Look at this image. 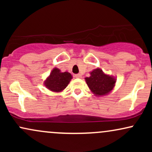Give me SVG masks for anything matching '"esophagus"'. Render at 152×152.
Returning a JSON list of instances; mask_svg holds the SVG:
<instances>
[{"label": "esophagus", "instance_id": "esophagus-1", "mask_svg": "<svg viewBox=\"0 0 152 152\" xmlns=\"http://www.w3.org/2000/svg\"><path fill=\"white\" fill-rule=\"evenodd\" d=\"M75 77L78 78H81L82 77V76H81V74H75Z\"/></svg>", "mask_w": 152, "mask_h": 152}]
</instances>
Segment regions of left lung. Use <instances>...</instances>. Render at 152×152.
<instances>
[{
    "mask_svg": "<svg viewBox=\"0 0 152 152\" xmlns=\"http://www.w3.org/2000/svg\"><path fill=\"white\" fill-rule=\"evenodd\" d=\"M90 74V77H86L85 79L88 86L95 95H106L114 87L116 79L105 74L101 69H94Z\"/></svg>",
    "mask_w": 152,
    "mask_h": 152,
    "instance_id": "left-lung-1",
    "label": "left lung"
}]
</instances>
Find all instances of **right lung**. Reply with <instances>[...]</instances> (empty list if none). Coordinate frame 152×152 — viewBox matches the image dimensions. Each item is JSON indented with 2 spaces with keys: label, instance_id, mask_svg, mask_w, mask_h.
<instances>
[{
  "label": "right lung",
  "instance_id": "right-lung-1",
  "mask_svg": "<svg viewBox=\"0 0 152 152\" xmlns=\"http://www.w3.org/2000/svg\"><path fill=\"white\" fill-rule=\"evenodd\" d=\"M72 76L69 72L62 73L58 69L55 68L44 82L45 86L52 91L60 92L66 88Z\"/></svg>",
  "mask_w": 152,
  "mask_h": 152
}]
</instances>
